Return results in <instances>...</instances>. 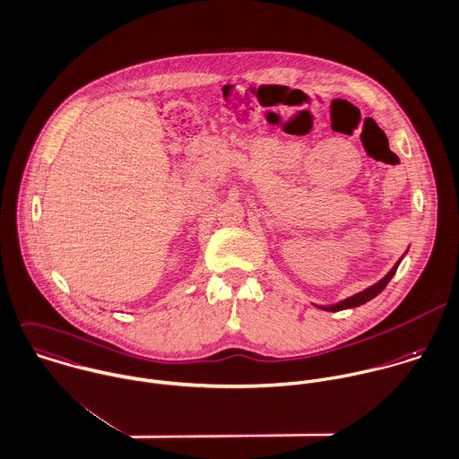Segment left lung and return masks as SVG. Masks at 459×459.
I'll use <instances>...</instances> for the list:
<instances>
[{
    "label": "left lung",
    "mask_w": 459,
    "mask_h": 459,
    "mask_svg": "<svg viewBox=\"0 0 459 459\" xmlns=\"http://www.w3.org/2000/svg\"><path fill=\"white\" fill-rule=\"evenodd\" d=\"M406 253H408V249H406ZM404 253V255H406ZM404 255L397 260V264L388 271V274L385 276V278H381L377 283H374V285H370L368 289H365V290H361V292H358V294H354V296H351V298H345V299H342V301H338V303H334V305H315L316 307H320V309H325V311H340V309H349V307H358V306L365 305V303H368L370 299H374L376 296H379L383 290H385V287L390 283V280L394 278V274H395V271H397V267H399V264L403 262V258H404Z\"/></svg>",
    "instance_id": "1"
}]
</instances>
